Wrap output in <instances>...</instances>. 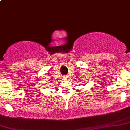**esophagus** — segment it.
I'll list each match as a JSON object with an SVG mask.
<instances>
[{"label":"esophagus","mask_w":130,"mask_h":130,"mask_svg":"<svg viewBox=\"0 0 130 130\" xmlns=\"http://www.w3.org/2000/svg\"><path fill=\"white\" fill-rule=\"evenodd\" d=\"M67 76H64V78H67Z\"/></svg>","instance_id":"esophagus-1"}]
</instances>
